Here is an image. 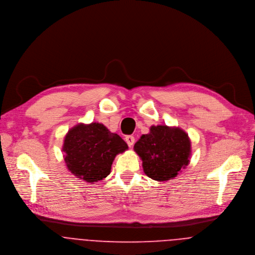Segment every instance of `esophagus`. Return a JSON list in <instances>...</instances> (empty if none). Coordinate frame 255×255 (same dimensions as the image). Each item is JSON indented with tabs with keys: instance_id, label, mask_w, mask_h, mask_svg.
Returning <instances> with one entry per match:
<instances>
[{
	"instance_id": "esophagus-1",
	"label": "esophagus",
	"mask_w": 255,
	"mask_h": 255,
	"mask_svg": "<svg viewBox=\"0 0 255 255\" xmlns=\"http://www.w3.org/2000/svg\"><path fill=\"white\" fill-rule=\"evenodd\" d=\"M134 136H132V135H128V136H126V141H127V143L128 144L129 147H131V146L134 144Z\"/></svg>"
}]
</instances>
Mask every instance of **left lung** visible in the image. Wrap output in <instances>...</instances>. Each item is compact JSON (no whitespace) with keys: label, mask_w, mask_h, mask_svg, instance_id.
Returning a JSON list of instances; mask_svg holds the SVG:
<instances>
[{"label":"left lung","mask_w":255,"mask_h":255,"mask_svg":"<svg viewBox=\"0 0 255 255\" xmlns=\"http://www.w3.org/2000/svg\"><path fill=\"white\" fill-rule=\"evenodd\" d=\"M133 149L142 160L146 176L164 182L176 178L188 165L191 144L188 134L180 128L152 126Z\"/></svg>","instance_id":"8db88e82"}]
</instances>
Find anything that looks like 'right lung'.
Instances as JSON below:
<instances>
[{
	"mask_svg": "<svg viewBox=\"0 0 255 255\" xmlns=\"http://www.w3.org/2000/svg\"><path fill=\"white\" fill-rule=\"evenodd\" d=\"M117 133L102 124H78L66 134L63 151L65 162L75 177L84 182H97L111 172L115 157L128 149Z\"/></svg>",
	"mask_w": 255,
	"mask_h": 255,
	"instance_id": "1",
	"label": "right lung"
}]
</instances>
